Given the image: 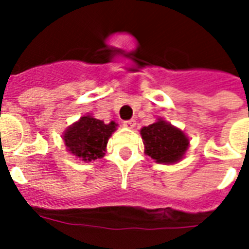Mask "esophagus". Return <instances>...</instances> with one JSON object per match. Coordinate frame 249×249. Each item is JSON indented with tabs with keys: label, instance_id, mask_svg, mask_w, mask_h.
<instances>
[{
	"label": "esophagus",
	"instance_id": "obj_1",
	"mask_svg": "<svg viewBox=\"0 0 249 249\" xmlns=\"http://www.w3.org/2000/svg\"><path fill=\"white\" fill-rule=\"evenodd\" d=\"M124 126H126L128 129H133L134 126H136V120H133V119H130V120H126L124 121Z\"/></svg>",
	"mask_w": 249,
	"mask_h": 249
}]
</instances>
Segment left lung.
Wrapping results in <instances>:
<instances>
[{"label": "left lung", "instance_id": "1", "mask_svg": "<svg viewBox=\"0 0 249 249\" xmlns=\"http://www.w3.org/2000/svg\"><path fill=\"white\" fill-rule=\"evenodd\" d=\"M144 154L159 164L181 161L190 146L189 137L183 130L159 117L156 123L141 129Z\"/></svg>", "mask_w": 249, "mask_h": 249}]
</instances>
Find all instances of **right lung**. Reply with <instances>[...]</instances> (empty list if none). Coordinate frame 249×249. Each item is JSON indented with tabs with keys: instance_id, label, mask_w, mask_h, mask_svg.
Returning a JSON list of instances; mask_svg holds the SVG:
<instances>
[{
	"instance_id": "1",
	"label": "right lung",
	"mask_w": 249,
	"mask_h": 249,
	"mask_svg": "<svg viewBox=\"0 0 249 249\" xmlns=\"http://www.w3.org/2000/svg\"><path fill=\"white\" fill-rule=\"evenodd\" d=\"M116 128L117 124L115 121L105 124L93 115L86 113L64 130L62 140L66 150L71 155L89 163L105 156L109 137Z\"/></svg>"
}]
</instances>
